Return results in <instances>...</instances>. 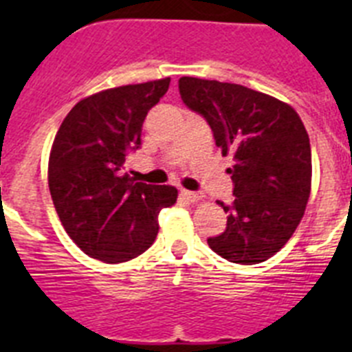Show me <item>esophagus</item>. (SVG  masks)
I'll return each instance as SVG.
<instances>
[{
  "instance_id": "34e87169",
  "label": "esophagus",
  "mask_w": 352,
  "mask_h": 352,
  "mask_svg": "<svg viewBox=\"0 0 352 352\" xmlns=\"http://www.w3.org/2000/svg\"><path fill=\"white\" fill-rule=\"evenodd\" d=\"M182 197L186 199L188 203H197L203 199V195L199 194V192H190V190H182Z\"/></svg>"
}]
</instances>
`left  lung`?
<instances>
[{
    "instance_id": "obj_1",
    "label": "left lung",
    "mask_w": 352,
    "mask_h": 352,
    "mask_svg": "<svg viewBox=\"0 0 352 352\" xmlns=\"http://www.w3.org/2000/svg\"><path fill=\"white\" fill-rule=\"evenodd\" d=\"M186 107L208 121L222 155L231 153L232 204L226 231L208 238L220 257L257 264L280 250L303 219L312 183L309 133L291 105L241 84L182 77Z\"/></svg>"
}]
</instances>
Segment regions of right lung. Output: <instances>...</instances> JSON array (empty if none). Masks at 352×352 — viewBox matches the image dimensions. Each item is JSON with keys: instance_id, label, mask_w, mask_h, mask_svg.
<instances>
[{"instance_id": "1", "label": "right lung", "mask_w": 352, "mask_h": 352, "mask_svg": "<svg viewBox=\"0 0 352 352\" xmlns=\"http://www.w3.org/2000/svg\"><path fill=\"white\" fill-rule=\"evenodd\" d=\"M170 79L129 84L95 93L74 105L49 157V190L74 243L107 264L141 256L158 234V213L176 203L170 185L120 176L129 151L141 146L146 114Z\"/></svg>"}]
</instances>
